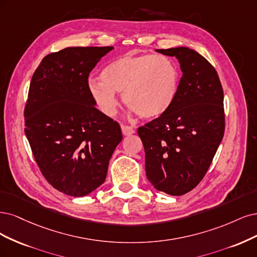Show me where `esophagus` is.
<instances>
[{
  "instance_id": "esophagus-1",
  "label": "esophagus",
  "mask_w": 257,
  "mask_h": 257,
  "mask_svg": "<svg viewBox=\"0 0 257 257\" xmlns=\"http://www.w3.org/2000/svg\"><path fill=\"white\" fill-rule=\"evenodd\" d=\"M121 131H122V135L125 137H128V136H131L135 134V129L132 127H129V126H121Z\"/></svg>"
}]
</instances>
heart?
I'll use <instances>...</instances> for the list:
<instances>
[{
  "instance_id": "heart-1",
  "label": "heart",
  "mask_w": 257,
  "mask_h": 257,
  "mask_svg": "<svg viewBox=\"0 0 257 257\" xmlns=\"http://www.w3.org/2000/svg\"><path fill=\"white\" fill-rule=\"evenodd\" d=\"M100 81L90 80L88 92L102 113L114 116L122 101L144 118L157 117L175 100L179 86L176 63L161 54H125L105 66Z\"/></svg>"
}]
</instances>
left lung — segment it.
<instances>
[{
	"instance_id": "obj_1",
	"label": "left lung",
	"mask_w": 257,
	"mask_h": 257,
	"mask_svg": "<svg viewBox=\"0 0 257 257\" xmlns=\"http://www.w3.org/2000/svg\"><path fill=\"white\" fill-rule=\"evenodd\" d=\"M156 51L175 56L183 77L172 105L138 135L147 179L158 191L178 196L200 184L210 167L224 135V96L216 69L200 53L187 47Z\"/></svg>"
}]
</instances>
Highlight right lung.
<instances>
[{"instance_id":"add662e5","label":"right lung","mask_w":257,"mask_h":257,"mask_svg":"<svg viewBox=\"0 0 257 257\" xmlns=\"http://www.w3.org/2000/svg\"><path fill=\"white\" fill-rule=\"evenodd\" d=\"M113 47H70L48 54L32 77L24 109L27 139L53 188L85 196L105 180L122 140L117 121L96 109L88 76Z\"/></svg>"}]
</instances>
